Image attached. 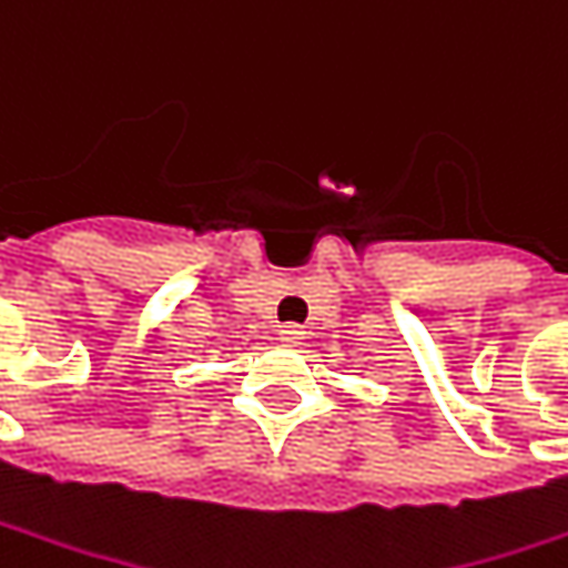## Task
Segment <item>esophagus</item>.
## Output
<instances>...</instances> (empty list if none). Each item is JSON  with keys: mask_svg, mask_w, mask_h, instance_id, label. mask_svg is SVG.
I'll use <instances>...</instances> for the list:
<instances>
[{"mask_svg": "<svg viewBox=\"0 0 568 568\" xmlns=\"http://www.w3.org/2000/svg\"><path fill=\"white\" fill-rule=\"evenodd\" d=\"M303 335H306V332H303L300 325H281V328H277V338L284 341V344H300Z\"/></svg>", "mask_w": 568, "mask_h": 568, "instance_id": "34e87169", "label": "esophagus"}]
</instances>
